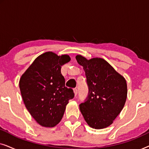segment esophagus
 Masks as SVG:
<instances>
[{
    "label": "esophagus",
    "instance_id": "obj_1",
    "mask_svg": "<svg viewBox=\"0 0 149 149\" xmlns=\"http://www.w3.org/2000/svg\"><path fill=\"white\" fill-rule=\"evenodd\" d=\"M74 95H77V93H78V89H77V88H74Z\"/></svg>",
    "mask_w": 149,
    "mask_h": 149
}]
</instances>
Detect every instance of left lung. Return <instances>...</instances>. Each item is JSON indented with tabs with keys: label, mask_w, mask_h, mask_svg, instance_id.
<instances>
[{
	"label": "left lung",
	"mask_w": 149,
	"mask_h": 149,
	"mask_svg": "<svg viewBox=\"0 0 149 149\" xmlns=\"http://www.w3.org/2000/svg\"><path fill=\"white\" fill-rule=\"evenodd\" d=\"M85 72L89 92L79 105L85 121L91 127L103 129L111 125L119 115L127 98V83L107 61L102 58L87 60L76 56Z\"/></svg>",
	"instance_id": "left-lung-1"
}]
</instances>
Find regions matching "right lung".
<instances>
[{"label": "right lung", "instance_id": "1", "mask_svg": "<svg viewBox=\"0 0 149 149\" xmlns=\"http://www.w3.org/2000/svg\"><path fill=\"white\" fill-rule=\"evenodd\" d=\"M68 55L44 53L36 58L19 80L24 104L38 124L52 127L60 123L73 90L65 86L62 65L70 62Z\"/></svg>", "mask_w": 149, "mask_h": 149}]
</instances>
